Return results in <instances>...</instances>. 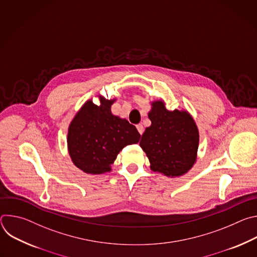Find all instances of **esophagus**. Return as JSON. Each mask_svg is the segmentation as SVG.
Wrapping results in <instances>:
<instances>
[{"label": "esophagus", "mask_w": 257, "mask_h": 257, "mask_svg": "<svg viewBox=\"0 0 257 257\" xmlns=\"http://www.w3.org/2000/svg\"><path fill=\"white\" fill-rule=\"evenodd\" d=\"M136 128H137V130H138V132L142 135V133L144 132V128H143V126L141 125V124H138V125H136Z\"/></svg>", "instance_id": "obj_1"}]
</instances>
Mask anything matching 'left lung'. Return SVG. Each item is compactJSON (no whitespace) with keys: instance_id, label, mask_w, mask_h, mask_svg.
<instances>
[{"instance_id":"left-lung-1","label":"left lung","mask_w":257,"mask_h":257,"mask_svg":"<svg viewBox=\"0 0 257 257\" xmlns=\"http://www.w3.org/2000/svg\"><path fill=\"white\" fill-rule=\"evenodd\" d=\"M152 125L139 142L154 172L168 177L186 174L196 161L199 134L196 124L186 111H168L164 101L153 102L149 113Z\"/></svg>"}]
</instances>
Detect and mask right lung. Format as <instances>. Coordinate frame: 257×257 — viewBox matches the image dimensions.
<instances>
[{
	"label": "right lung",
	"instance_id": "1",
	"mask_svg": "<svg viewBox=\"0 0 257 257\" xmlns=\"http://www.w3.org/2000/svg\"><path fill=\"white\" fill-rule=\"evenodd\" d=\"M113 100L100 97V104L86 101L68 130V151L74 165L87 174L111 171V165L126 145L140 139L136 127L111 112Z\"/></svg>",
	"mask_w": 257,
	"mask_h": 257
}]
</instances>
